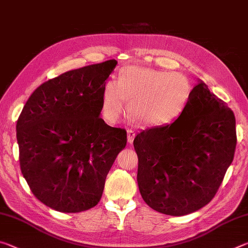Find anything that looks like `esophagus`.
I'll return each instance as SVG.
<instances>
[{
  "instance_id": "esophagus-1",
  "label": "esophagus",
  "mask_w": 248,
  "mask_h": 248,
  "mask_svg": "<svg viewBox=\"0 0 248 248\" xmlns=\"http://www.w3.org/2000/svg\"><path fill=\"white\" fill-rule=\"evenodd\" d=\"M127 133H128V143L132 144V142L134 140V137H136V132H134L132 129H128Z\"/></svg>"
}]
</instances>
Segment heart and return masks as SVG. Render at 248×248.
Masks as SVG:
<instances>
[{"label":"heart","mask_w":248,"mask_h":248,"mask_svg":"<svg viewBox=\"0 0 248 248\" xmlns=\"http://www.w3.org/2000/svg\"><path fill=\"white\" fill-rule=\"evenodd\" d=\"M191 84L178 72L127 66L118 81H107L102 90L103 114L117 123L127 110L133 123L142 127H162L184 111L191 95Z\"/></svg>","instance_id":"b5f03b06"}]
</instances>
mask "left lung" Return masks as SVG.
Listing matches in <instances>:
<instances>
[{
  "label": "left lung",
  "mask_w": 248,
  "mask_h": 248,
  "mask_svg": "<svg viewBox=\"0 0 248 248\" xmlns=\"http://www.w3.org/2000/svg\"><path fill=\"white\" fill-rule=\"evenodd\" d=\"M138 186L163 215H189L212 200L233 161V111L201 81L174 123L146 129L133 140Z\"/></svg>",
  "instance_id": "1"
}]
</instances>
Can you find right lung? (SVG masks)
I'll list each match as a JSON object with an SVG mask.
<instances>
[{
    "label": "right lung",
    "instance_id": "1",
    "mask_svg": "<svg viewBox=\"0 0 248 248\" xmlns=\"http://www.w3.org/2000/svg\"><path fill=\"white\" fill-rule=\"evenodd\" d=\"M116 60L71 70L33 91L16 124L19 164L35 197L75 213L95 207L127 144L124 129L100 118L102 90Z\"/></svg>",
    "mask_w": 248,
    "mask_h": 248
}]
</instances>
